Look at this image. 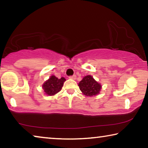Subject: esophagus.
<instances>
[{
	"instance_id": "34e87169",
	"label": "esophagus",
	"mask_w": 148,
	"mask_h": 148,
	"mask_svg": "<svg viewBox=\"0 0 148 148\" xmlns=\"http://www.w3.org/2000/svg\"><path fill=\"white\" fill-rule=\"evenodd\" d=\"M69 78H70V79H76V75H73V76H69Z\"/></svg>"
}]
</instances>
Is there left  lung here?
I'll return each mask as SVG.
<instances>
[{
	"label": "left lung",
	"instance_id": "obj_1",
	"mask_svg": "<svg viewBox=\"0 0 148 148\" xmlns=\"http://www.w3.org/2000/svg\"><path fill=\"white\" fill-rule=\"evenodd\" d=\"M79 89L86 96H95L99 93L101 86L91 76H85L78 84Z\"/></svg>",
	"mask_w": 148,
	"mask_h": 148
}]
</instances>
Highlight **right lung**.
Masks as SVG:
<instances>
[{
  "label": "right lung",
  "mask_w": 148,
  "mask_h": 148,
  "mask_svg": "<svg viewBox=\"0 0 148 148\" xmlns=\"http://www.w3.org/2000/svg\"><path fill=\"white\" fill-rule=\"evenodd\" d=\"M65 80L66 79L63 77L59 79L56 76H51L49 79H47L43 84L42 87L45 92L47 95L52 96L61 91Z\"/></svg>",
  "instance_id": "add662e5"
}]
</instances>
